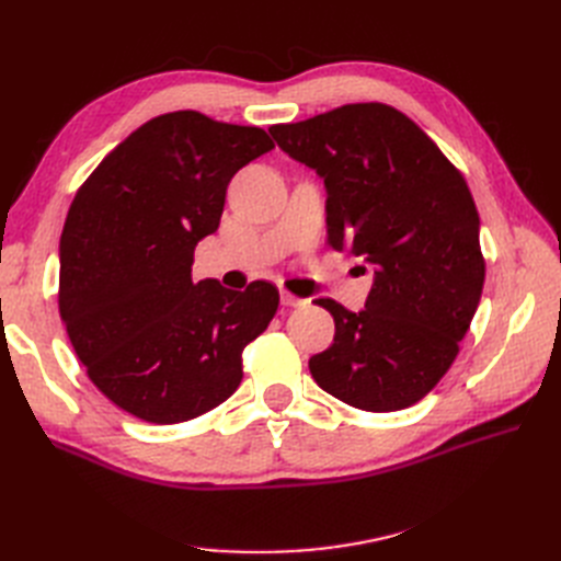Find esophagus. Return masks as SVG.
Here are the masks:
<instances>
[{"instance_id": "34e87169", "label": "esophagus", "mask_w": 561, "mask_h": 561, "mask_svg": "<svg viewBox=\"0 0 561 561\" xmlns=\"http://www.w3.org/2000/svg\"><path fill=\"white\" fill-rule=\"evenodd\" d=\"M280 301H283V307H304V304H307V299H301V297L287 293V290L280 293Z\"/></svg>"}]
</instances>
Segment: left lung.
Here are the masks:
<instances>
[{
    "label": "left lung",
    "instance_id": "1",
    "mask_svg": "<svg viewBox=\"0 0 561 561\" xmlns=\"http://www.w3.org/2000/svg\"><path fill=\"white\" fill-rule=\"evenodd\" d=\"M268 130L325 180L328 245L375 264L365 311L316 299L334 318V344L309 360L316 383L355 410L412 407L447 375L482 297L480 215L461 171L383 103Z\"/></svg>",
    "mask_w": 561,
    "mask_h": 561
}]
</instances>
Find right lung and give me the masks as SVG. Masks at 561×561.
<instances>
[{
  "mask_svg": "<svg viewBox=\"0 0 561 561\" xmlns=\"http://www.w3.org/2000/svg\"><path fill=\"white\" fill-rule=\"evenodd\" d=\"M274 149L268 133L180 110L149 118L98 163L60 236L58 311L100 393L147 423L225 402L243 348L278 311V287L192 280L196 243L219 227L231 178Z\"/></svg>",
  "mask_w": 561,
  "mask_h": 561,
  "instance_id": "obj_1",
  "label": "right lung"
}]
</instances>
